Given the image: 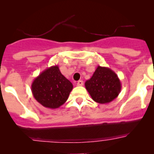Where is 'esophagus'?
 <instances>
[{"instance_id":"obj_1","label":"esophagus","mask_w":154,"mask_h":154,"mask_svg":"<svg viewBox=\"0 0 154 154\" xmlns=\"http://www.w3.org/2000/svg\"><path fill=\"white\" fill-rule=\"evenodd\" d=\"M77 86H82L83 85V81L82 80H79L77 83Z\"/></svg>"}]
</instances>
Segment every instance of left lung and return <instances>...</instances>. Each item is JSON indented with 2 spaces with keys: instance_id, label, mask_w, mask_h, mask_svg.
<instances>
[{
  "instance_id": "1",
  "label": "left lung",
  "mask_w": 154,
  "mask_h": 154,
  "mask_svg": "<svg viewBox=\"0 0 154 154\" xmlns=\"http://www.w3.org/2000/svg\"><path fill=\"white\" fill-rule=\"evenodd\" d=\"M92 99L97 103H110L119 95L122 85L116 74L111 69L98 66L93 76L85 83Z\"/></svg>"
}]
</instances>
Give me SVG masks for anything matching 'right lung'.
<instances>
[{
  "label": "right lung",
  "mask_w": 154,
  "mask_h": 154,
  "mask_svg": "<svg viewBox=\"0 0 154 154\" xmlns=\"http://www.w3.org/2000/svg\"><path fill=\"white\" fill-rule=\"evenodd\" d=\"M73 85L55 65L42 72L35 77L31 91L35 100L48 109H55L62 106L68 99Z\"/></svg>",
  "instance_id": "1"
}]
</instances>
